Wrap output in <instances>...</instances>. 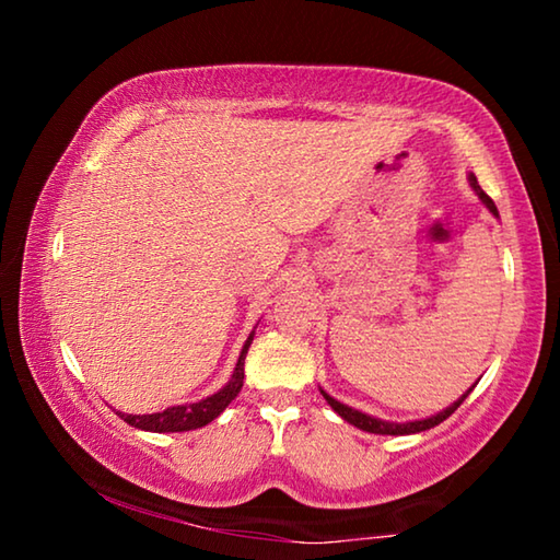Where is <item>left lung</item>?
I'll use <instances>...</instances> for the list:
<instances>
[{"label": "left lung", "mask_w": 560, "mask_h": 560, "mask_svg": "<svg viewBox=\"0 0 560 560\" xmlns=\"http://www.w3.org/2000/svg\"><path fill=\"white\" fill-rule=\"evenodd\" d=\"M469 183H471V187L477 189V195L481 197V202H485L491 212H494L497 217H499V212H497V205L491 202V197L485 192V189L479 187V183H477V177L474 175H469ZM471 390H474V385H471ZM471 390H467L464 393L457 402L454 405H450L447 410H442L440 415H434V417H428V420H415V422H402V424H397V422H385V420H375V417H371V415H363V412H358V410H353V407H348V405H343V402H338V400H334V397H330L328 393H324V397H326V402L334 407V410L343 417V420H348L350 424H355L358 430H365V432H375V434H412V432H422V430H430V428H434V424H440V422H444L447 420V417L457 410V407L467 400V395L471 393Z\"/></svg>", "instance_id": "8db88e82"}]
</instances>
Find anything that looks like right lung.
<instances>
[{
    "label": "right lung",
    "mask_w": 560,
    "mask_h": 560,
    "mask_svg": "<svg viewBox=\"0 0 560 560\" xmlns=\"http://www.w3.org/2000/svg\"><path fill=\"white\" fill-rule=\"evenodd\" d=\"M252 340H254V334L246 338L240 360H236L232 381L226 383L220 393L207 397V400L192 402V405L167 407V410L155 412V415H120V412L118 415L128 424H132V428L150 430V432H187V430L205 428L207 422H212L217 415L224 412V407L230 405L236 395H240L242 385H244V358H246V350H249V346H252Z\"/></svg>",
    "instance_id": "right-lung-1"
}]
</instances>
